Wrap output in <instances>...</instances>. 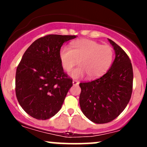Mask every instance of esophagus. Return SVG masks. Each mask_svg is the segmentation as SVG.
<instances>
[{
    "label": "esophagus",
    "instance_id": "1",
    "mask_svg": "<svg viewBox=\"0 0 147 147\" xmlns=\"http://www.w3.org/2000/svg\"><path fill=\"white\" fill-rule=\"evenodd\" d=\"M79 84V82H78V81H77V80H73V81H72V84H73L74 86L78 85Z\"/></svg>",
    "mask_w": 147,
    "mask_h": 147
}]
</instances>
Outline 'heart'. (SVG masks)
<instances>
[{"label":"heart","instance_id":"obj_1","mask_svg":"<svg viewBox=\"0 0 147 147\" xmlns=\"http://www.w3.org/2000/svg\"><path fill=\"white\" fill-rule=\"evenodd\" d=\"M59 56L62 66L69 72L77 63L79 65L70 73L74 79L88 75L90 79L101 77L109 70L113 59V50L108 45H101L88 39L72 42L71 48L63 45L59 50Z\"/></svg>","mask_w":147,"mask_h":147}]
</instances>
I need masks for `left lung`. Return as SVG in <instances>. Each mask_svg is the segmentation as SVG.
<instances>
[{
	"label": "left lung",
	"instance_id": "1",
	"mask_svg": "<svg viewBox=\"0 0 147 147\" xmlns=\"http://www.w3.org/2000/svg\"><path fill=\"white\" fill-rule=\"evenodd\" d=\"M109 41L115 52L109 71L95 80L79 84L81 109L96 124L110 122L119 116L129 102L133 90L131 60L119 45L109 38Z\"/></svg>",
	"mask_w": 147,
	"mask_h": 147
}]
</instances>
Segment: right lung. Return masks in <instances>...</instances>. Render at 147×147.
I'll use <instances>...</instances> for the list:
<instances>
[{"instance_id":"obj_1","label":"right lung","mask_w":147,"mask_h":147,"mask_svg":"<svg viewBox=\"0 0 147 147\" xmlns=\"http://www.w3.org/2000/svg\"><path fill=\"white\" fill-rule=\"evenodd\" d=\"M75 35L49 34L26 50L16 72V95L28 115L37 119L53 117L61 108L72 79L63 72L59 56L62 45Z\"/></svg>"}]
</instances>
